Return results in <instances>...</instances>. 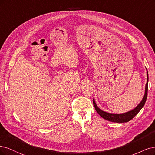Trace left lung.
I'll return each mask as SVG.
<instances>
[{"mask_svg":"<svg viewBox=\"0 0 155 155\" xmlns=\"http://www.w3.org/2000/svg\"><path fill=\"white\" fill-rule=\"evenodd\" d=\"M148 72L147 70V83L146 84V89H145V94L142 100V101L138 104V106L134 108L132 110L129 111L128 112L124 113H107L106 111H104L100 109L94 101V99L93 98V105L94 107L95 108L96 111L98 113V114L102 118H103L105 120H107L108 121L113 122H117V123H124V122H127L130 121L131 119H133L137 114L138 113V112L141 110L142 108L144 106V104L146 103L147 97V90H148Z\"/></svg>","mask_w":155,"mask_h":155,"instance_id":"8db88e82","label":"left lung"}]
</instances>
